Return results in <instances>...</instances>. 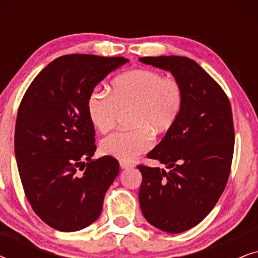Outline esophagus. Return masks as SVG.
Instances as JSON below:
<instances>
[{"instance_id": "1", "label": "esophagus", "mask_w": 258, "mask_h": 258, "mask_svg": "<svg viewBox=\"0 0 258 258\" xmlns=\"http://www.w3.org/2000/svg\"><path fill=\"white\" fill-rule=\"evenodd\" d=\"M119 167H121V169H128V168H132L133 165L129 164L128 162L125 161H119Z\"/></svg>"}]
</instances>
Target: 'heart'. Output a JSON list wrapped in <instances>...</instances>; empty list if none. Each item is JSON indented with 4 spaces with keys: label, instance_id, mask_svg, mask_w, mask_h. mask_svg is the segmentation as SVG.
I'll use <instances>...</instances> for the list:
<instances>
[{
    "label": "heart",
    "instance_id": "obj_1",
    "mask_svg": "<svg viewBox=\"0 0 258 258\" xmlns=\"http://www.w3.org/2000/svg\"><path fill=\"white\" fill-rule=\"evenodd\" d=\"M112 95L94 89L87 100L91 124L108 133L116 124L118 110L134 107L132 124L126 132H116L101 142L104 155L132 161L153 147L150 131L163 133L178 118L184 102L181 83L151 69H134L122 74L111 84Z\"/></svg>",
    "mask_w": 258,
    "mask_h": 258
}]
</instances>
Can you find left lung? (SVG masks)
<instances>
[{
  "label": "left lung",
  "mask_w": 258,
  "mask_h": 258,
  "mask_svg": "<svg viewBox=\"0 0 258 258\" xmlns=\"http://www.w3.org/2000/svg\"><path fill=\"white\" fill-rule=\"evenodd\" d=\"M144 64L170 72L184 91L178 118L147 155L165 169L139 165V201L146 220L169 234L202 222L227 185L234 154L231 105L216 81L184 56L141 57Z\"/></svg>",
  "instance_id": "left-lung-1"
}]
</instances>
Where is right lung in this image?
<instances>
[{"mask_svg":"<svg viewBox=\"0 0 258 258\" xmlns=\"http://www.w3.org/2000/svg\"><path fill=\"white\" fill-rule=\"evenodd\" d=\"M124 57L73 54L56 58L28 88L15 126V157L35 214L59 231H77L100 217L117 177L111 156L94 161L95 130L88 96Z\"/></svg>","mask_w":258,"mask_h":258,"instance_id":"add662e5","label":"right lung"}]
</instances>
